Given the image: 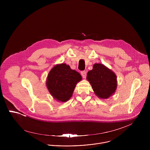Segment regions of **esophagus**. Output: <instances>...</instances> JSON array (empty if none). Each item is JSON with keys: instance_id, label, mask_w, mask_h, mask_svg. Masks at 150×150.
I'll return each instance as SVG.
<instances>
[{"instance_id": "34e87169", "label": "esophagus", "mask_w": 150, "mask_h": 150, "mask_svg": "<svg viewBox=\"0 0 150 150\" xmlns=\"http://www.w3.org/2000/svg\"><path fill=\"white\" fill-rule=\"evenodd\" d=\"M81 75H82V76L83 78H86L87 73H86V72H85V71H82V72H81Z\"/></svg>"}]
</instances>
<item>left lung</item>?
Here are the masks:
<instances>
[{"label": "left lung", "instance_id": "1", "mask_svg": "<svg viewBox=\"0 0 150 150\" xmlns=\"http://www.w3.org/2000/svg\"><path fill=\"white\" fill-rule=\"evenodd\" d=\"M87 79L95 94L101 99H108L116 92L117 82L114 72L101 63H94L87 73Z\"/></svg>", "mask_w": 150, "mask_h": 150}]
</instances>
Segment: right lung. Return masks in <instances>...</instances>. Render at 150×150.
<instances>
[{"mask_svg":"<svg viewBox=\"0 0 150 150\" xmlns=\"http://www.w3.org/2000/svg\"><path fill=\"white\" fill-rule=\"evenodd\" d=\"M82 80L79 73L66 63L57 64L48 74L46 87L50 94L57 101L65 103L72 96L78 82Z\"/></svg>","mask_w":150,"mask_h":150,"instance_id":"right-lung-1","label":"right lung"}]
</instances>
